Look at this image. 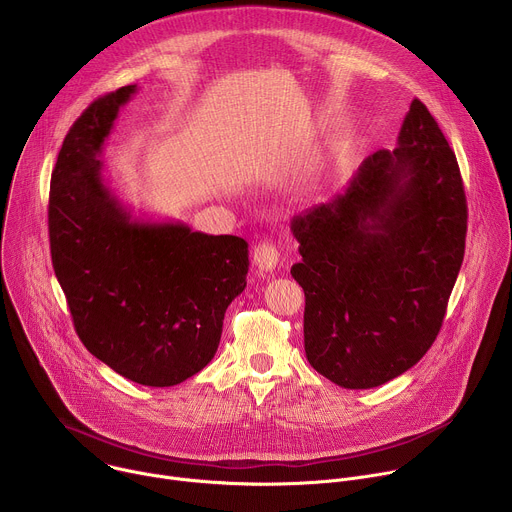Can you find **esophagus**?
<instances>
[{
    "instance_id": "1",
    "label": "esophagus",
    "mask_w": 512,
    "mask_h": 512,
    "mask_svg": "<svg viewBox=\"0 0 512 512\" xmlns=\"http://www.w3.org/2000/svg\"><path fill=\"white\" fill-rule=\"evenodd\" d=\"M253 261L263 271H273L279 265V251L271 241H261L253 249Z\"/></svg>"
}]
</instances>
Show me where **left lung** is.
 I'll list each match as a JSON object with an SVG mask.
<instances>
[{
	"label": "left lung",
	"mask_w": 512,
	"mask_h": 512,
	"mask_svg": "<svg viewBox=\"0 0 512 512\" xmlns=\"http://www.w3.org/2000/svg\"><path fill=\"white\" fill-rule=\"evenodd\" d=\"M466 225L456 154L413 99L395 150L375 152L342 194L291 218L312 367L338 387L373 389L417 364L442 328Z\"/></svg>",
	"instance_id": "obj_1"
}]
</instances>
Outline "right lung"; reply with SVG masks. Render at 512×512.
Instances as JSON below:
<instances>
[{"label":"right lung","mask_w":512,"mask_h":512,"mask_svg":"<svg viewBox=\"0 0 512 512\" xmlns=\"http://www.w3.org/2000/svg\"><path fill=\"white\" fill-rule=\"evenodd\" d=\"M135 91L99 97L66 133L50 180V253L87 350L137 385L172 387L212 360L247 285L249 245L137 221L105 184L103 143Z\"/></svg>","instance_id":"add662e5"}]
</instances>
